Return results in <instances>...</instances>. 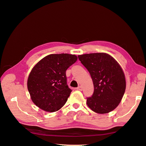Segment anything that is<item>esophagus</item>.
Returning a JSON list of instances; mask_svg holds the SVG:
<instances>
[{
	"label": "esophagus",
	"mask_w": 146,
	"mask_h": 146,
	"mask_svg": "<svg viewBox=\"0 0 146 146\" xmlns=\"http://www.w3.org/2000/svg\"><path fill=\"white\" fill-rule=\"evenodd\" d=\"M76 89L77 90H79V91H82V87L81 86H78Z\"/></svg>",
	"instance_id": "esophagus-1"
}]
</instances>
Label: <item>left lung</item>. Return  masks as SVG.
Returning <instances> with one entry per match:
<instances>
[{
	"label": "left lung",
	"instance_id": "obj_1",
	"mask_svg": "<svg viewBox=\"0 0 146 146\" xmlns=\"http://www.w3.org/2000/svg\"><path fill=\"white\" fill-rule=\"evenodd\" d=\"M82 64L90 72L94 92L87 98V105L97 113H108L115 109L124 94V74L117 61L105 53L78 55Z\"/></svg>",
	"mask_w": 146,
	"mask_h": 146
}]
</instances>
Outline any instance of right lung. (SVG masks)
Segmentation results:
<instances>
[{
	"mask_svg": "<svg viewBox=\"0 0 146 146\" xmlns=\"http://www.w3.org/2000/svg\"><path fill=\"white\" fill-rule=\"evenodd\" d=\"M75 55H48L34 66L27 80L33 102L47 112L58 111L66 104L72 90L67 85L66 71L76 62Z\"/></svg>",
	"mask_w": 146,
	"mask_h": 146,
	"instance_id": "obj_1",
	"label": "right lung"
}]
</instances>
